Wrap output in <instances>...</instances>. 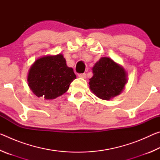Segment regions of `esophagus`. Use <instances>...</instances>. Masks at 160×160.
Segmentation results:
<instances>
[{
	"label": "esophagus",
	"instance_id": "1",
	"mask_svg": "<svg viewBox=\"0 0 160 160\" xmlns=\"http://www.w3.org/2000/svg\"><path fill=\"white\" fill-rule=\"evenodd\" d=\"M86 76H87L86 73H79L78 74V77L82 78H85Z\"/></svg>",
	"mask_w": 160,
	"mask_h": 160
}]
</instances>
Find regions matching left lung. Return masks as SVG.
<instances>
[{
  "label": "left lung",
  "instance_id": "obj_1",
  "mask_svg": "<svg viewBox=\"0 0 160 160\" xmlns=\"http://www.w3.org/2000/svg\"><path fill=\"white\" fill-rule=\"evenodd\" d=\"M93 76L89 85L99 98L109 100L118 95L127 82L126 72L109 58L103 57L92 68Z\"/></svg>",
  "mask_w": 160,
  "mask_h": 160
}]
</instances>
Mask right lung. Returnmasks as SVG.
Here are the masks:
<instances>
[{
  "instance_id": "obj_1",
  "label": "right lung",
  "mask_w": 160,
  "mask_h": 160,
  "mask_svg": "<svg viewBox=\"0 0 160 160\" xmlns=\"http://www.w3.org/2000/svg\"><path fill=\"white\" fill-rule=\"evenodd\" d=\"M76 78L73 69L66 66L62 54L38 59L32 65L28 74V85L39 97L53 99L68 90Z\"/></svg>"
}]
</instances>
